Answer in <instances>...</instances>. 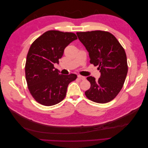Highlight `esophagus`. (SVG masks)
<instances>
[{
    "label": "esophagus",
    "instance_id": "34e87169",
    "mask_svg": "<svg viewBox=\"0 0 148 148\" xmlns=\"http://www.w3.org/2000/svg\"><path fill=\"white\" fill-rule=\"evenodd\" d=\"M78 78L81 80H84L85 79H86V78L83 77V76H82V75H78Z\"/></svg>",
    "mask_w": 148,
    "mask_h": 148
}]
</instances>
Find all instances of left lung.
<instances>
[{"label": "left lung", "instance_id": "8db88e82", "mask_svg": "<svg viewBox=\"0 0 148 148\" xmlns=\"http://www.w3.org/2000/svg\"><path fill=\"white\" fill-rule=\"evenodd\" d=\"M77 34L89 52L90 63L98 66L101 77L87 79L91 87L85 92L88 99L104 104L113 100L122 89L128 73L127 55L114 36L105 31L77 32Z\"/></svg>", "mask_w": 148, "mask_h": 148}]
</instances>
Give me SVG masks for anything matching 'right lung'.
<instances>
[{
	"mask_svg": "<svg viewBox=\"0 0 148 148\" xmlns=\"http://www.w3.org/2000/svg\"><path fill=\"white\" fill-rule=\"evenodd\" d=\"M77 36L73 33L50 30L40 36L31 44L25 64L28 88L39 104L51 106L63 100L70 82L77 75H60L54 67L63 56L65 48Z\"/></svg>",
	"mask_w": 148,
	"mask_h": 148,
	"instance_id": "add662e5",
	"label": "right lung"
}]
</instances>
